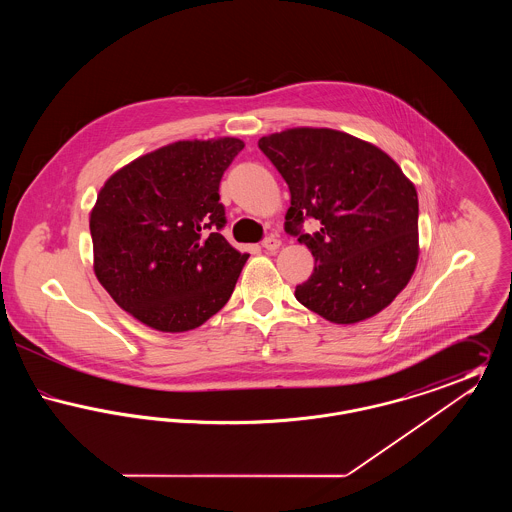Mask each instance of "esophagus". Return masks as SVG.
Here are the masks:
<instances>
[{"instance_id":"obj_1","label":"esophagus","mask_w":512,"mask_h":512,"mask_svg":"<svg viewBox=\"0 0 512 512\" xmlns=\"http://www.w3.org/2000/svg\"><path fill=\"white\" fill-rule=\"evenodd\" d=\"M263 247H265V249H267V251H276V249H278V247H280V240H278V238H274V236H268V238H265V240H263Z\"/></svg>"}]
</instances>
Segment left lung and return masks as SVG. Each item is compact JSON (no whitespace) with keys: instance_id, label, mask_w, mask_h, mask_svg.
Here are the masks:
<instances>
[{"instance_id":"8db88e82","label":"left lung","mask_w":512,"mask_h":512,"mask_svg":"<svg viewBox=\"0 0 512 512\" xmlns=\"http://www.w3.org/2000/svg\"><path fill=\"white\" fill-rule=\"evenodd\" d=\"M286 180L284 230L315 257L295 299L322 318L353 324L388 307L418 259V195L399 165L359 138L330 128H292L259 140ZM317 219L313 235L302 230Z\"/></svg>"}]
</instances>
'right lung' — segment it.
Instances as JSON below:
<instances>
[{
    "label": "right lung",
    "mask_w": 512,
    "mask_h": 512,
    "mask_svg": "<svg viewBox=\"0 0 512 512\" xmlns=\"http://www.w3.org/2000/svg\"><path fill=\"white\" fill-rule=\"evenodd\" d=\"M238 138L176 142L115 172L90 215L99 284L161 332L201 326L226 305L247 253L236 251L219 186Z\"/></svg>",
    "instance_id": "obj_1"
}]
</instances>
